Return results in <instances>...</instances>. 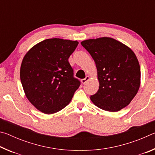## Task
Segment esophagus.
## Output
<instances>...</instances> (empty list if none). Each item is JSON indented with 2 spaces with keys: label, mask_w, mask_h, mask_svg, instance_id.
<instances>
[{
  "label": "esophagus",
  "mask_w": 155,
  "mask_h": 155,
  "mask_svg": "<svg viewBox=\"0 0 155 155\" xmlns=\"http://www.w3.org/2000/svg\"><path fill=\"white\" fill-rule=\"evenodd\" d=\"M90 77L87 76V77H86L85 78H83V79L81 80V83H82L83 84H85V83H87L89 80H90Z\"/></svg>",
  "instance_id": "obj_1"
}]
</instances>
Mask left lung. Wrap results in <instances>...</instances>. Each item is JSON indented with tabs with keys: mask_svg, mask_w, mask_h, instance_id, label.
<instances>
[{
	"mask_svg": "<svg viewBox=\"0 0 155 155\" xmlns=\"http://www.w3.org/2000/svg\"><path fill=\"white\" fill-rule=\"evenodd\" d=\"M95 61L99 89L90 96L96 106L115 112L124 108L137 94L141 71L137 57L129 47L111 38L81 41Z\"/></svg>",
	"mask_w": 155,
	"mask_h": 155,
	"instance_id": "obj_1",
	"label": "left lung"
}]
</instances>
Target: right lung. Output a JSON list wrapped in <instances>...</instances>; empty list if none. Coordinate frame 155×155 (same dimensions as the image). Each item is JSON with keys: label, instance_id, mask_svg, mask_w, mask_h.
<instances>
[{"label": "right lung", "instance_id": "1", "mask_svg": "<svg viewBox=\"0 0 155 155\" xmlns=\"http://www.w3.org/2000/svg\"><path fill=\"white\" fill-rule=\"evenodd\" d=\"M77 41L47 39L37 44L23 58L20 80L30 103L39 111L52 114L66 107L79 87L68 59Z\"/></svg>", "mask_w": 155, "mask_h": 155}]
</instances>
